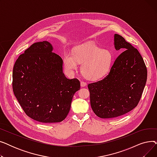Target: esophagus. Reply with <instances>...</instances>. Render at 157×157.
Here are the masks:
<instances>
[{
  "instance_id": "esophagus-1",
  "label": "esophagus",
  "mask_w": 157,
  "mask_h": 157,
  "mask_svg": "<svg viewBox=\"0 0 157 157\" xmlns=\"http://www.w3.org/2000/svg\"><path fill=\"white\" fill-rule=\"evenodd\" d=\"M80 83H81V87H84V86H85L86 85V83H85V82H84L83 81H81Z\"/></svg>"
}]
</instances>
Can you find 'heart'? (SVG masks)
<instances>
[{"mask_svg":"<svg viewBox=\"0 0 157 157\" xmlns=\"http://www.w3.org/2000/svg\"><path fill=\"white\" fill-rule=\"evenodd\" d=\"M82 63L81 71L83 76L91 80L98 79L109 72L113 63V55L94 43H86L74 48L72 53L66 52L63 56L65 70L72 72Z\"/></svg>","mask_w":157,"mask_h":157,"instance_id":"heart-1","label":"heart"}]
</instances>
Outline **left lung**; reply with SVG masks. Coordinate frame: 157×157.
<instances>
[{"label": "left lung", "instance_id": "left-lung-1", "mask_svg": "<svg viewBox=\"0 0 157 157\" xmlns=\"http://www.w3.org/2000/svg\"><path fill=\"white\" fill-rule=\"evenodd\" d=\"M114 46L122 52L103 79L88 84L90 104L101 118H116L137 105L147 80V69L137 49L115 34Z\"/></svg>", "mask_w": 157, "mask_h": 157}]
</instances>
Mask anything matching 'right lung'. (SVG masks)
Segmentation results:
<instances>
[{"mask_svg": "<svg viewBox=\"0 0 157 157\" xmlns=\"http://www.w3.org/2000/svg\"><path fill=\"white\" fill-rule=\"evenodd\" d=\"M53 49L46 40L34 43L19 56L13 71L15 97L28 117L42 123L63 121L80 89L78 79L65 77L62 58Z\"/></svg>", "mask_w": 157, "mask_h": 157, "instance_id": "add662e5", "label": "right lung"}]
</instances>
